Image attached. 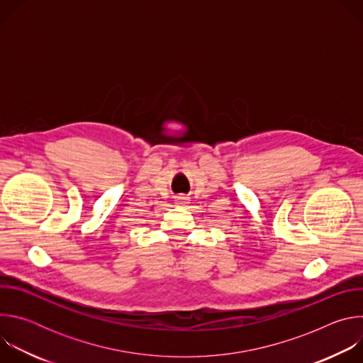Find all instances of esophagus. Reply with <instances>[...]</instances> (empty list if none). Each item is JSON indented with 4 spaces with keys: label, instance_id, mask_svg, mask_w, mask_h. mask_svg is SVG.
Here are the masks:
<instances>
[{
    "label": "esophagus",
    "instance_id": "obj_1",
    "mask_svg": "<svg viewBox=\"0 0 363 363\" xmlns=\"http://www.w3.org/2000/svg\"><path fill=\"white\" fill-rule=\"evenodd\" d=\"M175 202L178 203V205H186V203H189V198L186 196V195H178V196H175Z\"/></svg>",
    "mask_w": 363,
    "mask_h": 363
}]
</instances>
